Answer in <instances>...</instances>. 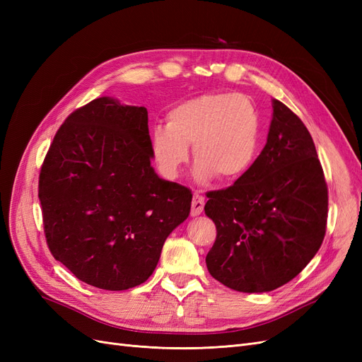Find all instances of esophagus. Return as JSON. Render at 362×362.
Listing matches in <instances>:
<instances>
[{"label":"esophagus","mask_w":362,"mask_h":362,"mask_svg":"<svg viewBox=\"0 0 362 362\" xmlns=\"http://www.w3.org/2000/svg\"><path fill=\"white\" fill-rule=\"evenodd\" d=\"M204 205H205V198H204V196H202L201 193L196 192V193L193 194L192 211H190V214H192L193 217H194V216H199V214L202 213V210H204Z\"/></svg>","instance_id":"34e87169"}]
</instances>
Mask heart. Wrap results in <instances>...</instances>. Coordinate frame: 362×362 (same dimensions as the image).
<instances>
[{
  "mask_svg": "<svg viewBox=\"0 0 362 362\" xmlns=\"http://www.w3.org/2000/svg\"><path fill=\"white\" fill-rule=\"evenodd\" d=\"M261 139V120L247 96L204 93L168 112V125L151 131V151L160 172L177 178L193 145L194 178L235 181L254 166Z\"/></svg>",
  "mask_w": 362,
  "mask_h": 362,
  "instance_id": "b5f03b06",
  "label": "heart"
}]
</instances>
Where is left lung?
I'll use <instances>...</instances> for the list:
<instances>
[{
  "mask_svg": "<svg viewBox=\"0 0 362 362\" xmlns=\"http://www.w3.org/2000/svg\"><path fill=\"white\" fill-rule=\"evenodd\" d=\"M267 144L231 187L206 194L217 237L206 254L210 275L228 288L264 293L287 284L320 249L327 185L310 131L272 100Z\"/></svg>",
  "mask_w": 362,
  "mask_h": 362,
  "instance_id": "left-lung-1",
  "label": "left lung"
}]
</instances>
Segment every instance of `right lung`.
I'll use <instances>...</instances> for the list:
<instances>
[{"label":"right lung","mask_w":362,"mask_h":362,"mask_svg":"<svg viewBox=\"0 0 362 362\" xmlns=\"http://www.w3.org/2000/svg\"><path fill=\"white\" fill-rule=\"evenodd\" d=\"M152 158L145 107L96 98L59 128L39 199L51 254L80 281L112 291L140 286L189 217L192 192L160 178Z\"/></svg>","instance_id":"add662e5"}]
</instances>
